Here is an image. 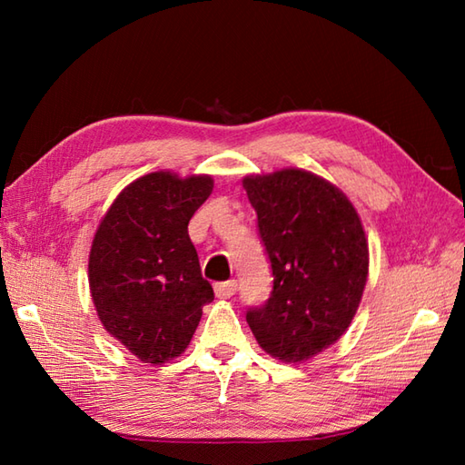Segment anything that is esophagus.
I'll return each instance as SVG.
<instances>
[{
	"mask_svg": "<svg viewBox=\"0 0 465 465\" xmlns=\"http://www.w3.org/2000/svg\"><path fill=\"white\" fill-rule=\"evenodd\" d=\"M238 292V280H227V282H220L215 283V295L217 298H232V295Z\"/></svg>",
	"mask_w": 465,
	"mask_h": 465,
	"instance_id": "1",
	"label": "esophagus"
}]
</instances>
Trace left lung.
<instances>
[{
    "label": "left lung",
    "instance_id": "left-lung-1",
    "mask_svg": "<svg viewBox=\"0 0 465 465\" xmlns=\"http://www.w3.org/2000/svg\"><path fill=\"white\" fill-rule=\"evenodd\" d=\"M273 275L245 320L283 361L320 353L348 330L368 278V242L348 197L322 177L283 170L243 180Z\"/></svg>",
    "mask_w": 465,
    "mask_h": 465
}]
</instances>
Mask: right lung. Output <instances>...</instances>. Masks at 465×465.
Here are the masks:
<instances>
[{
	"instance_id": "right-lung-1",
	"label": "right lung",
	"mask_w": 465,
	"mask_h": 465,
	"mask_svg": "<svg viewBox=\"0 0 465 465\" xmlns=\"http://www.w3.org/2000/svg\"><path fill=\"white\" fill-rule=\"evenodd\" d=\"M213 180L155 172L105 213L90 253V290L104 328L145 363L177 358L213 300L187 223Z\"/></svg>"
}]
</instances>
